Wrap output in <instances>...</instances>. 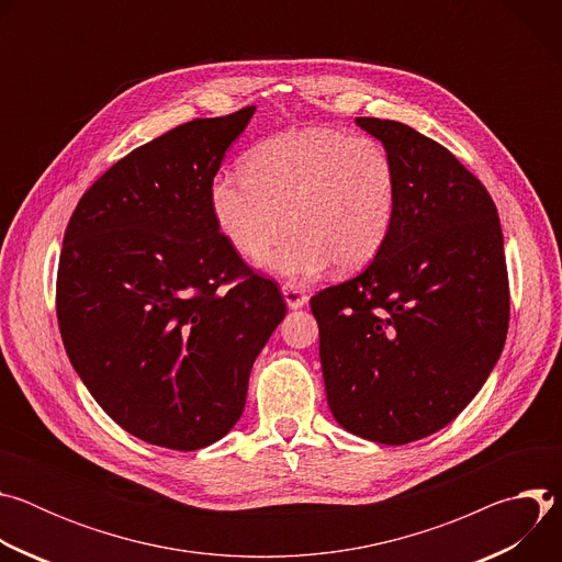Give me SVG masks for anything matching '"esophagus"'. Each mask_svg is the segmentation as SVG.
<instances>
[{"instance_id": "1", "label": "esophagus", "mask_w": 562, "mask_h": 562, "mask_svg": "<svg viewBox=\"0 0 562 562\" xmlns=\"http://www.w3.org/2000/svg\"><path fill=\"white\" fill-rule=\"evenodd\" d=\"M282 293H284V300H286V306H289V308H300V306H304L306 300H308V295H306L300 286H295V284H291V282H284V284H282Z\"/></svg>"}]
</instances>
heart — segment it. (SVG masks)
<instances>
[{
	"mask_svg": "<svg viewBox=\"0 0 562 562\" xmlns=\"http://www.w3.org/2000/svg\"><path fill=\"white\" fill-rule=\"evenodd\" d=\"M209 202L226 243L249 260L269 254L291 226L265 267L308 280L331 265L342 273L362 269L380 254L395 217L397 176L373 137L300 128L258 142L245 173H217Z\"/></svg>",
	"mask_w": 562,
	"mask_h": 562,
	"instance_id": "1",
	"label": "heart"
}]
</instances>
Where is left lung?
<instances>
[{
    "mask_svg": "<svg viewBox=\"0 0 562 562\" xmlns=\"http://www.w3.org/2000/svg\"><path fill=\"white\" fill-rule=\"evenodd\" d=\"M393 159L391 233L356 278L311 297L327 403L351 434L407 445L485 384L509 327L503 231L487 189L416 128L358 117Z\"/></svg>",
    "mask_w": 562,
    "mask_h": 562,
    "instance_id": "obj_1",
    "label": "left lung"
}]
</instances>
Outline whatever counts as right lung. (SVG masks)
<instances>
[{"instance_id": "add662e5", "label": "right lung", "mask_w": 562, "mask_h": 562, "mask_svg": "<svg viewBox=\"0 0 562 562\" xmlns=\"http://www.w3.org/2000/svg\"><path fill=\"white\" fill-rule=\"evenodd\" d=\"M256 106L137 146L77 202L57 269V323L98 405L135 438L209 447L247 403L251 367L286 313L220 233L209 187Z\"/></svg>"}]
</instances>
